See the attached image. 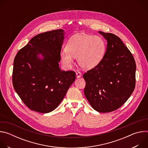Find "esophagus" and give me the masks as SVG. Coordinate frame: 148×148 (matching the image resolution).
I'll return each instance as SVG.
<instances>
[{"label":"esophagus","instance_id":"obj_1","mask_svg":"<svg viewBox=\"0 0 148 148\" xmlns=\"http://www.w3.org/2000/svg\"><path fill=\"white\" fill-rule=\"evenodd\" d=\"M81 75H82V74H81V73H80V72H76V77H77V78H80L81 77Z\"/></svg>","mask_w":148,"mask_h":148}]
</instances>
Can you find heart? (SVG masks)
<instances>
[{"instance_id":"obj_1","label":"heart","mask_w":148,"mask_h":148,"mask_svg":"<svg viewBox=\"0 0 148 148\" xmlns=\"http://www.w3.org/2000/svg\"><path fill=\"white\" fill-rule=\"evenodd\" d=\"M106 50V45L102 37L86 34H78L68 41L66 49L60 53L62 64L70 68L74 63V58H77L78 65L84 69H90L102 60Z\"/></svg>"}]
</instances>
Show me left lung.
Instances as JSON below:
<instances>
[{
	"label": "left lung",
	"mask_w": 148,
	"mask_h": 148,
	"mask_svg": "<svg viewBox=\"0 0 148 148\" xmlns=\"http://www.w3.org/2000/svg\"><path fill=\"white\" fill-rule=\"evenodd\" d=\"M98 33L107 41V50L99 64L83 75L86 82L84 94L95 110L105 113L118 109L132 94L136 64L119 37Z\"/></svg>",
	"instance_id": "8db88e82"
}]
</instances>
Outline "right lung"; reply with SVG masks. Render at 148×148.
I'll use <instances>...</instances> for the list:
<instances>
[{
	"label": "right lung",
	"mask_w": 148,
	"mask_h": 148,
	"mask_svg": "<svg viewBox=\"0 0 148 148\" xmlns=\"http://www.w3.org/2000/svg\"><path fill=\"white\" fill-rule=\"evenodd\" d=\"M64 34V30L58 29L37 34L14 58L13 87L32 110L53 111L75 79V72L59 67Z\"/></svg>",
	"instance_id": "right-lung-1"
}]
</instances>
